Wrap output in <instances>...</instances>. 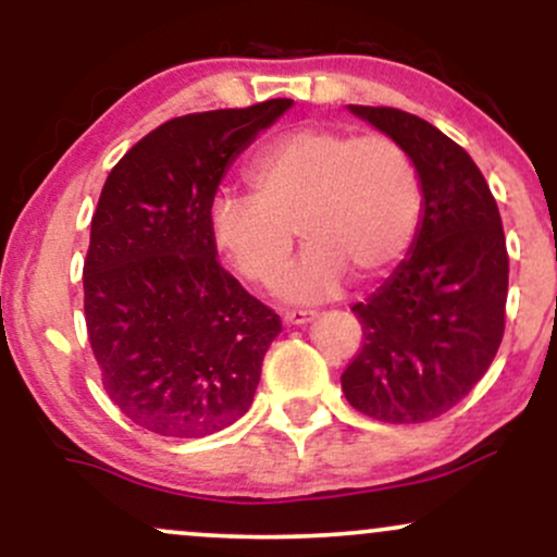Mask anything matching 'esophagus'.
<instances>
[{
  "instance_id": "1",
  "label": "esophagus",
  "mask_w": 557,
  "mask_h": 557,
  "mask_svg": "<svg viewBox=\"0 0 557 557\" xmlns=\"http://www.w3.org/2000/svg\"><path fill=\"white\" fill-rule=\"evenodd\" d=\"M314 317V311H285L283 322L287 327H298V324H309Z\"/></svg>"
}]
</instances>
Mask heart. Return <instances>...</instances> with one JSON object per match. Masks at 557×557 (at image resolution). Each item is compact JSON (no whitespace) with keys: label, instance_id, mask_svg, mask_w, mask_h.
<instances>
[{"label":"heart","instance_id":"1","mask_svg":"<svg viewBox=\"0 0 557 557\" xmlns=\"http://www.w3.org/2000/svg\"><path fill=\"white\" fill-rule=\"evenodd\" d=\"M246 181L253 196L214 198L209 235L240 277L272 287L290 261L296 230L304 257L280 285L290 304L335 296L345 274L359 283L380 280L417 238V168L385 136L300 127L267 144Z\"/></svg>","mask_w":557,"mask_h":557}]
</instances>
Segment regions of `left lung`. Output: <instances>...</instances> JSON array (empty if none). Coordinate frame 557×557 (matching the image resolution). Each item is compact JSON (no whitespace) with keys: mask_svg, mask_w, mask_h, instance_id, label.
I'll list each match as a JSON object with an SVG mask.
<instances>
[{"mask_svg":"<svg viewBox=\"0 0 557 557\" xmlns=\"http://www.w3.org/2000/svg\"><path fill=\"white\" fill-rule=\"evenodd\" d=\"M413 162L421 220L406 259L354 306L361 354L341 382L356 411L419 424L450 411L500 348L508 251L490 185L461 146L426 120L393 107L348 104Z\"/></svg>","mask_w":557,"mask_h":557,"instance_id":"left-lung-1","label":"left lung"}]
</instances>
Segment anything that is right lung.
Listing matches in <instances>:
<instances>
[{"instance_id": "right-lung-1", "label": "right lung", "mask_w": 557, "mask_h": 557, "mask_svg": "<svg viewBox=\"0 0 557 557\" xmlns=\"http://www.w3.org/2000/svg\"><path fill=\"white\" fill-rule=\"evenodd\" d=\"M290 107L170 120L101 188L83 264L88 341L112 403L144 430L207 437L251 408L283 324L220 267L209 209L230 164Z\"/></svg>"}]
</instances>
